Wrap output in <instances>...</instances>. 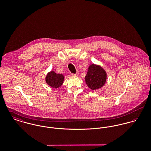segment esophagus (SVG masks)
I'll list each match as a JSON object with an SVG mask.
<instances>
[{"instance_id":"esophagus-1","label":"esophagus","mask_w":151,"mask_h":151,"mask_svg":"<svg viewBox=\"0 0 151 151\" xmlns=\"http://www.w3.org/2000/svg\"><path fill=\"white\" fill-rule=\"evenodd\" d=\"M78 75V72H77L76 74H71L72 76H74V77H75V76H77Z\"/></svg>"}]
</instances>
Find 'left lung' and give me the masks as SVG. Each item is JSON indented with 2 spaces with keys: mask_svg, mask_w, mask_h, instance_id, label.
<instances>
[{
  "mask_svg": "<svg viewBox=\"0 0 151 151\" xmlns=\"http://www.w3.org/2000/svg\"><path fill=\"white\" fill-rule=\"evenodd\" d=\"M107 80V73L101 65L91 64L88 68L85 80L87 86L92 91L104 86Z\"/></svg>",
  "mask_w": 151,
  "mask_h": 151,
  "instance_id": "left-lung-1",
  "label": "left lung"
}]
</instances>
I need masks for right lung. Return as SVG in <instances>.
<instances>
[{"label":"right lung","instance_id":"right-lung-1","mask_svg":"<svg viewBox=\"0 0 151 151\" xmlns=\"http://www.w3.org/2000/svg\"><path fill=\"white\" fill-rule=\"evenodd\" d=\"M65 77L62 74H56L54 70L48 72L45 77L46 84L55 89L59 88L62 86L64 82Z\"/></svg>","mask_w":151,"mask_h":151}]
</instances>
